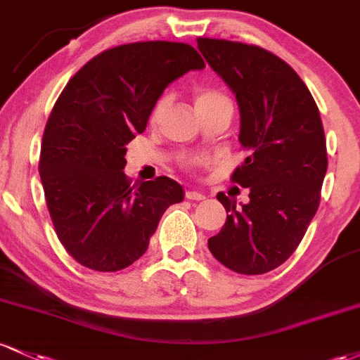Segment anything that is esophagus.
Returning a JSON list of instances; mask_svg holds the SVG:
<instances>
[{"label": "esophagus", "mask_w": 360, "mask_h": 360, "mask_svg": "<svg viewBox=\"0 0 360 360\" xmlns=\"http://www.w3.org/2000/svg\"><path fill=\"white\" fill-rule=\"evenodd\" d=\"M186 198L200 201V200H205V195H203V193H200V191H193V189H189V191H186Z\"/></svg>", "instance_id": "obj_1"}]
</instances>
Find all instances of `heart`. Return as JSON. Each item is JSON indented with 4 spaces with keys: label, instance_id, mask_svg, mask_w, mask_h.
<instances>
[{
    "label": "heart",
    "instance_id": "obj_1",
    "mask_svg": "<svg viewBox=\"0 0 360 360\" xmlns=\"http://www.w3.org/2000/svg\"><path fill=\"white\" fill-rule=\"evenodd\" d=\"M193 98H195L196 110L201 108H207V105L215 104V102L227 101V97H225L222 92H219V90H215V89H210V86H200V89H196L195 94H193ZM164 109H165V98H160V101H157V104L152 108V112H150V121L155 122L157 120H159L160 114L164 112Z\"/></svg>",
    "mask_w": 360,
    "mask_h": 360
}]
</instances>
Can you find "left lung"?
Instances as JSON below:
<instances>
[{"instance_id": "left-lung-1", "label": "left lung", "mask_w": 360, "mask_h": 360, "mask_svg": "<svg viewBox=\"0 0 360 360\" xmlns=\"http://www.w3.org/2000/svg\"><path fill=\"white\" fill-rule=\"evenodd\" d=\"M196 42L238 98L248 157L232 183L250 188V203L240 207L217 195L227 220L208 250L236 274H266L297 250L319 207L328 167L321 116L301 77L270 51L224 39Z\"/></svg>"}]
</instances>
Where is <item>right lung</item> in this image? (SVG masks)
<instances>
[{
  "mask_svg": "<svg viewBox=\"0 0 360 360\" xmlns=\"http://www.w3.org/2000/svg\"><path fill=\"white\" fill-rule=\"evenodd\" d=\"M205 68L195 47L148 41L90 59L58 97L41 145L47 210L65 250L96 271H117L147 251L164 212L184 198L160 176L129 183L126 145L143 133L165 86Z\"/></svg>",
  "mask_w": 360,
  "mask_h": 360,
  "instance_id": "1",
  "label": "right lung"
}]
</instances>
